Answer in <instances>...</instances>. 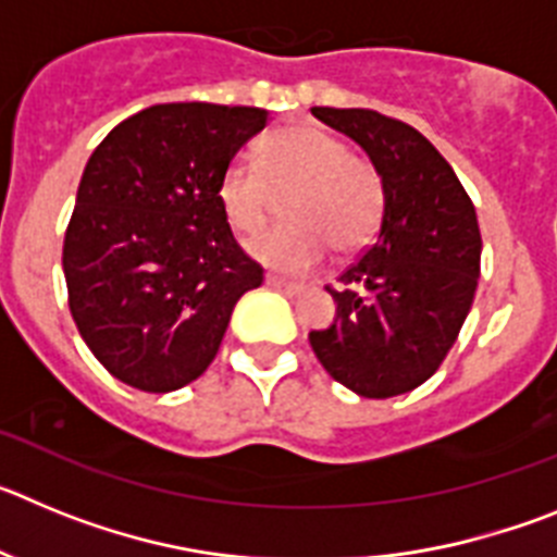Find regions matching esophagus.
<instances>
[{"label":"esophagus","instance_id":"obj_1","mask_svg":"<svg viewBox=\"0 0 557 557\" xmlns=\"http://www.w3.org/2000/svg\"><path fill=\"white\" fill-rule=\"evenodd\" d=\"M264 282H268V287L278 289V293H284V295H301L304 293V284L287 282V278H282V275H268Z\"/></svg>","mask_w":557,"mask_h":557}]
</instances>
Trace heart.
I'll return each instance as SVG.
<instances>
[{"instance_id": "b5f03b06", "label": "heart", "mask_w": 557, "mask_h": 557, "mask_svg": "<svg viewBox=\"0 0 557 557\" xmlns=\"http://www.w3.org/2000/svg\"><path fill=\"white\" fill-rule=\"evenodd\" d=\"M289 223L256 234L248 253L282 273L314 268L332 245L354 253L371 243L385 214V181L371 159L318 125H287L256 147V166L234 159L218 181V203L239 234L262 228L273 195H284Z\"/></svg>"}]
</instances>
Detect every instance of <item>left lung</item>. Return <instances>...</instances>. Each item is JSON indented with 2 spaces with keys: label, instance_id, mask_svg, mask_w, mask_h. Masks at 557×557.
<instances>
[{
  "label": "left lung",
  "instance_id": "8db88e82",
  "mask_svg": "<svg viewBox=\"0 0 557 557\" xmlns=\"http://www.w3.org/2000/svg\"><path fill=\"white\" fill-rule=\"evenodd\" d=\"M368 152L385 181L379 236L326 287L329 329L309 332L329 376L366 398L424 385L455 346L480 278V225L449 161L426 136L371 108H312Z\"/></svg>",
  "mask_w": 557,
  "mask_h": 557
}]
</instances>
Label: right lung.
Returning a JSON list of instances; mask_svg holds the SVG:
<instances>
[{
	"label": "right lung",
	"instance_id": "obj_1",
	"mask_svg": "<svg viewBox=\"0 0 557 557\" xmlns=\"http://www.w3.org/2000/svg\"><path fill=\"white\" fill-rule=\"evenodd\" d=\"M264 108L166 102L91 152L63 239L77 332L145 393L189 385L218 357L234 304L264 282L218 203L220 172L268 125Z\"/></svg>",
	"mask_w": 557,
	"mask_h": 557
}]
</instances>
